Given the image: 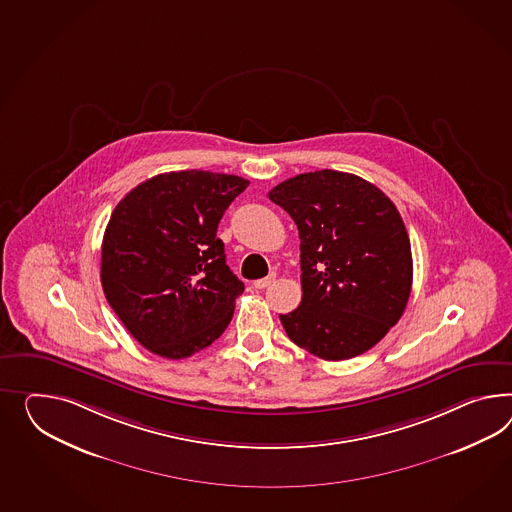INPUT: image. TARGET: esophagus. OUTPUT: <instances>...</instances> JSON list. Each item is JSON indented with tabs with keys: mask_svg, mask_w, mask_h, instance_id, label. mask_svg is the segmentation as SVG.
<instances>
[{
	"mask_svg": "<svg viewBox=\"0 0 512 512\" xmlns=\"http://www.w3.org/2000/svg\"><path fill=\"white\" fill-rule=\"evenodd\" d=\"M273 282H275V275H269L265 276V278H260V280H254V284H252V286L256 289H263L267 288V286H271Z\"/></svg>",
	"mask_w": 512,
	"mask_h": 512,
	"instance_id": "obj_1",
	"label": "esophagus"
}]
</instances>
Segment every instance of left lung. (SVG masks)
Wrapping results in <instances>:
<instances>
[{
	"instance_id": "left-lung-1",
	"label": "left lung",
	"mask_w": 512,
	"mask_h": 512,
	"mask_svg": "<svg viewBox=\"0 0 512 512\" xmlns=\"http://www.w3.org/2000/svg\"><path fill=\"white\" fill-rule=\"evenodd\" d=\"M269 198L301 239L302 301L280 315L289 340L323 360L377 345L401 319L412 288L407 228L379 187L340 171L304 172Z\"/></svg>"
}]
</instances>
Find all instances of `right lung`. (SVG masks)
Instances as JSON below:
<instances>
[{
	"label": "right lung",
	"instance_id": "add662e5",
	"mask_svg": "<svg viewBox=\"0 0 512 512\" xmlns=\"http://www.w3.org/2000/svg\"><path fill=\"white\" fill-rule=\"evenodd\" d=\"M247 185L234 174L165 172L111 213L100 271L105 299L150 353L187 358L232 321L245 286L226 265L217 226Z\"/></svg>",
	"mask_w": 512,
	"mask_h": 512
}]
</instances>
